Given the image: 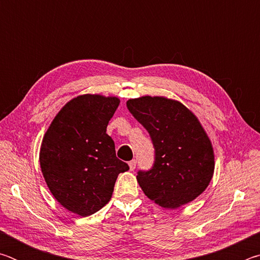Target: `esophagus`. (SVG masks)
I'll use <instances>...</instances> for the list:
<instances>
[{
	"mask_svg": "<svg viewBox=\"0 0 260 260\" xmlns=\"http://www.w3.org/2000/svg\"><path fill=\"white\" fill-rule=\"evenodd\" d=\"M136 162H138V161H136L135 159L131 160V161L128 162V165H129V170H131V171H134V170H135V167H136Z\"/></svg>",
	"mask_w": 260,
	"mask_h": 260,
	"instance_id": "obj_1",
	"label": "esophagus"
}]
</instances>
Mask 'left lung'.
<instances>
[{"label": "left lung", "instance_id": "8db88e82", "mask_svg": "<svg viewBox=\"0 0 260 260\" xmlns=\"http://www.w3.org/2000/svg\"><path fill=\"white\" fill-rule=\"evenodd\" d=\"M126 105L155 148L152 167L136 177L143 192L166 209L195 200L214 171L212 144L197 117L182 103L162 96H142Z\"/></svg>", "mask_w": 260, "mask_h": 260}]
</instances>
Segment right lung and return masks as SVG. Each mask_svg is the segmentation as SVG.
Listing matches in <instances>:
<instances>
[{
  "label": "right lung",
  "mask_w": 260,
  "mask_h": 260,
  "mask_svg": "<svg viewBox=\"0 0 260 260\" xmlns=\"http://www.w3.org/2000/svg\"><path fill=\"white\" fill-rule=\"evenodd\" d=\"M119 99L80 95L57 113L43 136L40 165L47 186L65 209L87 217L111 200L118 174L129 170L107 134Z\"/></svg>",
  "instance_id": "add662e5"
}]
</instances>
